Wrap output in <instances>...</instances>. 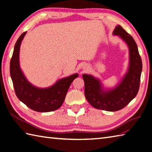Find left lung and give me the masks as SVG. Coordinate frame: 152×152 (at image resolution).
Returning <instances> with one entry per match:
<instances>
[{
	"label": "left lung",
	"instance_id": "obj_1",
	"mask_svg": "<svg viewBox=\"0 0 152 152\" xmlns=\"http://www.w3.org/2000/svg\"><path fill=\"white\" fill-rule=\"evenodd\" d=\"M113 34L124 40L129 48V61L127 71L115 88L106 89L99 78L83 74L85 96L93 107L106 111L115 112L124 108L137 95L139 89L142 63L133 38L120 25H117Z\"/></svg>",
	"mask_w": 152,
	"mask_h": 152
}]
</instances>
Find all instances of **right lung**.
Returning a JSON list of instances; mask_svg holds the SVG:
<instances>
[{"label":"right lung","instance_id":"1","mask_svg":"<svg viewBox=\"0 0 152 152\" xmlns=\"http://www.w3.org/2000/svg\"><path fill=\"white\" fill-rule=\"evenodd\" d=\"M26 33L27 32L23 33L16 42L10 64L15 95L19 101L34 111L48 112L56 110L63 104L71 83L78 76V74L58 80L53 85L46 88H37L31 84L19 64V50Z\"/></svg>","mask_w":152,"mask_h":152}]
</instances>
